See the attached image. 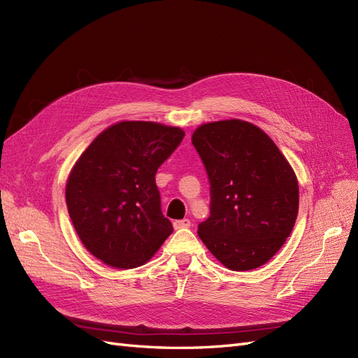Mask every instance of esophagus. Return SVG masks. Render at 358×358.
<instances>
[{
  "instance_id": "esophagus-1",
  "label": "esophagus",
  "mask_w": 358,
  "mask_h": 358,
  "mask_svg": "<svg viewBox=\"0 0 358 358\" xmlns=\"http://www.w3.org/2000/svg\"><path fill=\"white\" fill-rule=\"evenodd\" d=\"M191 225V221L189 220H176L173 221V227H175L176 230H180V229H188V227Z\"/></svg>"
}]
</instances>
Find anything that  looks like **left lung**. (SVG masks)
<instances>
[{"label":"left lung","instance_id":"1","mask_svg":"<svg viewBox=\"0 0 358 358\" xmlns=\"http://www.w3.org/2000/svg\"><path fill=\"white\" fill-rule=\"evenodd\" d=\"M192 145L210 183V216L199 224L200 239L234 272L263 266L297 218L294 170L263 129L241 119L200 125Z\"/></svg>","mask_w":358,"mask_h":358}]
</instances>
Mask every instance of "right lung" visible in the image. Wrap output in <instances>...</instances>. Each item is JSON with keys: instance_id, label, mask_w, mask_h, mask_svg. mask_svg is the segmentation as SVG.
Returning a JSON list of instances; mask_svg holds the SVG:
<instances>
[{"instance_id": "add662e5", "label": "right lung", "mask_w": 358, "mask_h": 358, "mask_svg": "<svg viewBox=\"0 0 358 358\" xmlns=\"http://www.w3.org/2000/svg\"><path fill=\"white\" fill-rule=\"evenodd\" d=\"M183 136L178 127L117 122L74 164L66 187L70 218L85 248L107 266H142L173 233L155 175Z\"/></svg>"}]
</instances>
